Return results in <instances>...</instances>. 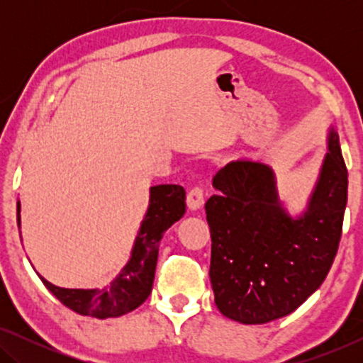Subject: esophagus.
<instances>
[{
  "mask_svg": "<svg viewBox=\"0 0 363 363\" xmlns=\"http://www.w3.org/2000/svg\"><path fill=\"white\" fill-rule=\"evenodd\" d=\"M186 203L190 206V210H200L203 203H205V188L201 185L193 186L186 195Z\"/></svg>",
  "mask_w": 363,
  "mask_h": 363,
  "instance_id": "34e87169",
  "label": "esophagus"
}]
</instances>
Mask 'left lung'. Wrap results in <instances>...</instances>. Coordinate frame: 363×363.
<instances>
[{"label":"left lung","mask_w":363,"mask_h":363,"mask_svg":"<svg viewBox=\"0 0 363 363\" xmlns=\"http://www.w3.org/2000/svg\"><path fill=\"white\" fill-rule=\"evenodd\" d=\"M213 183L220 193L205 211L216 307L242 324L294 312L319 289L339 250L349 186L339 135L330 132L309 211L299 220L281 208L274 177L262 163H228Z\"/></svg>","instance_id":"1"}]
</instances>
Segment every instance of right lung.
<instances>
[{
  "label": "right lung",
  "instance_id": "1",
  "mask_svg": "<svg viewBox=\"0 0 363 363\" xmlns=\"http://www.w3.org/2000/svg\"><path fill=\"white\" fill-rule=\"evenodd\" d=\"M186 191L180 185H158L150 190V206L140 226L132 257L121 276L106 289H64L41 277L43 284L69 309L97 319L118 317L137 309L152 292L162 236L185 213ZM19 225V201H18Z\"/></svg>",
  "mask_w": 363,
  "mask_h": 363
}]
</instances>
